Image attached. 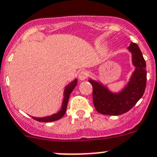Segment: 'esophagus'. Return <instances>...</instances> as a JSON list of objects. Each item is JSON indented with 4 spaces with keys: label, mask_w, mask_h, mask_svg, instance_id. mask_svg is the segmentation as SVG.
Masks as SVG:
<instances>
[{
    "label": "esophagus",
    "mask_w": 157,
    "mask_h": 157,
    "mask_svg": "<svg viewBox=\"0 0 157 157\" xmlns=\"http://www.w3.org/2000/svg\"><path fill=\"white\" fill-rule=\"evenodd\" d=\"M88 77V73L87 71H81L79 73V79L80 80H84Z\"/></svg>",
    "instance_id": "34e87169"
}]
</instances>
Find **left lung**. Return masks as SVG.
Listing matches in <instances>:
<instances>
[{"instance_id":"8db88e82","label":"left lung","mask_w":157,"mask_h":157,"mask_svg":"<svg viewBox=\"0 0 157 157\" xmlns=\"http://www.w3.org/2000/svg\"><path fill=\"white\" fill-rule=\"evenodd\" d=\"M132 55L135 70L126 87L119 93H113L101 83L89 80L93 87V102L95 109L105 115H121L129 111L145 92L146 64L140 48L131 42L128 48Z\"/></svg>"}]
</instances>
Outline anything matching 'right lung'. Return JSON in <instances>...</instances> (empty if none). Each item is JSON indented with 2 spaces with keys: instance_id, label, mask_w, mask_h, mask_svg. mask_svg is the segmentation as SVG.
<instances>
[{
  "instance_id": "right-lung-1",
  "label": "right lung",
  "mask_w": 157,
  "mask_h": 157,
  "mask_svg": "<svg viewBox=\"0 0 157 157\" xmlns=\"http://www.w3.org/2000/svg\"><path fill=\"white\" fill-rule=\"evenodd\" d=\"M77 80H75L72 81L69 85H67L65 88L64 91V98H63V105H62V109H60L59 113H55L52 116H49V117H32V118H33L36 121H39V122H52V121H57V120L61 119L62 117L64 116L65 113L66 111V108H67V104H68L69 98H70V93L73 91V90L74 89V87L77 86Z\"/></svg>"
}]
</instances>
